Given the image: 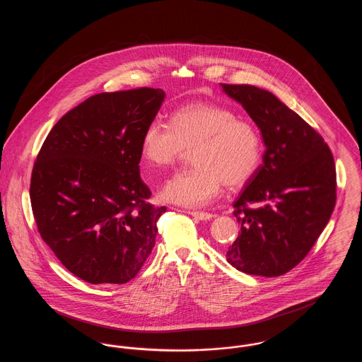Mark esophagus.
<instances>
[{"mask_svg":"<svg viewBox=\"0 0 362 362\" xmlns=\"http://www.w3.org/2000/svg\"><path fill=\"white\" fill-rule=\"evenodd\" d=\"M187 213H189V216H192V217H195V218H198V220H201V221H207V220H211V218H213V214H210V213H207V211L189 210Z\"/></svg>","mask_w":362,"mask_h":362,"instance_id":"1","label":"esophagus"}]
</instances>
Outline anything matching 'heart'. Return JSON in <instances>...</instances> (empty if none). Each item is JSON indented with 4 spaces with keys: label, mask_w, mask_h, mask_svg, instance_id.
<instances>
[{
    "label": "heart",
    "mask_w": 362,
    "mask_h": 362,
    "mask_svg": "<svg viewBox=\"0 0 362 362\" xmlns=\"http://www.w3.org/2000/svg\"><path fill=\"white\" fill-rule=\"evenodd\" d=\"M191 170L175 173L160 195L186 207L206 206L228 185H244L258 170L262 142L258 130L223 105L186 104L175 110L170 124L149 122L144 130L141 152L158 168L175 164L191 149Z\"/></svg>",
    "instance_id": "b5f03b06"
}]
</instances>
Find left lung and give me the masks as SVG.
Here are the masks:
<instances>
[{
  "mask_svg": "<svg viewBox=\"0 0 362 362\" xmlns=\"http://www.w3.org/2000/svg\"><path fill=\"white\" fill-rule=\"evenodd\" d=\"M221 86L257 123L266 146L263 164L233 204L241 228L226 260L247 274L282 276L307 257L332 214L334 157L323 137L272 92Z\"/></svg>",
  "mask_w": 362,
  "mask_h": 362,
  "instance_id": "8db88e82",
  "label": "left lung"
}]
</instances>
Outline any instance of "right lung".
I'll return each instance as SVG.
<instances>
[{"mask_svg":"<svg viewBox=\"0 0 362 362\" xmlns=\"http://www.w3.org/2000/svg\"><path fill=\"white\" fill-rule=\"evenodd\" d=\"M164 90L98 93L55 123L31 175V206L45 243L89 284H126L155 247L167 210L148 202L141 141Z\"/></svg>","mask_w":362,"mask_h":362,"instance_id":"right-lung-1","label":"right lung"}]
</instances>
